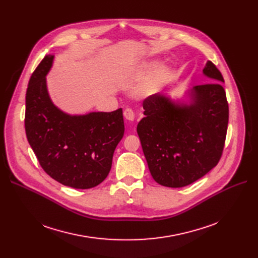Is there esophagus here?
<instances>
[{
    "label": "esophagus",
    "mask_w": 258,
    "mask_h": 258,
    "mask_svg": "<svg viewBox=\"0 0 258 258\" xmlns=\"http://www.w3.org/2000/svg\"><path fill=\"white\" fill-rule=\"evenodd\" d=\"M123 115H124V117H125L126 120L133 121V120L135 119V113H134V111L132 110L131 107H126V108H125L124 112H123Z\"/></svg>",
    "instance_id": "1"
}]
</instances>
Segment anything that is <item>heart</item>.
I'll list each match as a JSON object with an SVG mask.
<instances>
[{
  "label": "heart",
  "mask_w": 258,
  "mask_h": 258,
  "mask_svg": "<svg viewBox=\"0 0 258 258\" xmlns=\"http://www.w3.org/2000/svg\"><path fill=\"white\" fill-rule=\"evenodd\" d=\"M168 72L166 69H161L158 72H156L150 79H148L147 83L142 87V91L144 93H151L156 88H158L163 81L167 78Z\"/></svg>",
  "instance_id": "b5f03b06"
}]
</instances>
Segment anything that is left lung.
<instances>
[{
  "label": "left lung",
  "mask_w": 258,
  "mask_h": 258,
  "mask_svg": "<svg viewBox=\"0 0 258 258\" xmlns=\"http://www.w3.org/2000/svg\"><path fill=\"white\" fill-rule=\"evenodd\" d=\"M203 72L212 83L191 89L190 105L175 104L161 94L143 100L145 117L137 133L152 177L160 185L191 184L218 165L223 155L229 120L224 78L210 60Z\"/></svg>",
  "instance_id": "obj_1"
}]
</instances>
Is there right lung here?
Listing matches in <instances>:
<instances>
[{"label":"right lung","instance_id":"right-lung-1","mask_svg":"<svg viewBox=\"0 0 258 258\" xmlns=\"http://www.w3.org/2000/svg\"><path fill=\"white\" fill-rule=\"evenodd\" d=\"M46 55L32 73L26 92L25 131L40 166L52 179L76 189L99 185L112 167L123 137L122 108L70 116L52 103L46 75L53 61Z\"/></svg>","mask_w":258,"mask_h":258}]
</instances>
